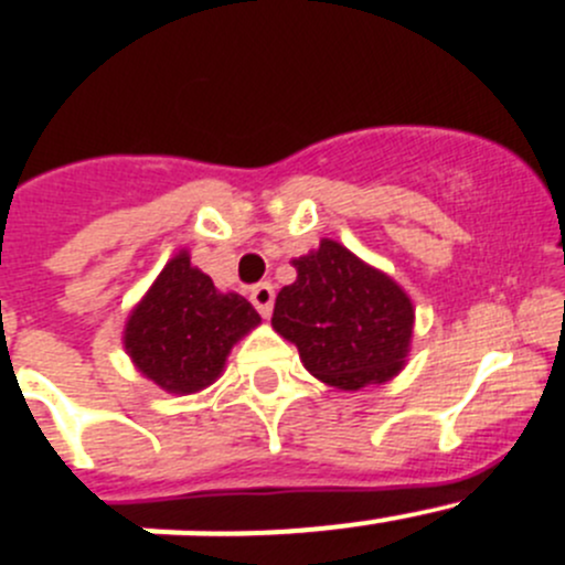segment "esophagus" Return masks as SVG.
<instances>
[{"mask_svg":"<svg viewBox=\"0 0 565 565\" xmlns=\"http://www.w3.org/2000/svg\"><path fill=\"white\" fill-rule=\"evenodd\" d=\"M250 303L256 306V311H259L262 317H270L273 311V298H276V292H273V287L267 281L256 284V287H250Z\"/></svg>","mask_w":565,"mask_h":565,"instance_id":"34e87169","label":"esophagus"}]
</instances>
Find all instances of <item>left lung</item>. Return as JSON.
Wrapping results in <instances>:
<instances>
[{
  "instance_id": "8db88e82",
  "label": "left lung",
  "mask_w": 565,
  "mask_h": 565,
  "mask_svg": "<svg viewBox=\"0 0 565 565\" xmlns=\"http://www.w3.org/2000/svg\"><path fill=\"white\" fill-rule=\"evenodd\" d=\"M292 267L298 278L278 292L273 330L298 347L303 366L341 391L396 377L413 341L407 292L328 237Z\"/></svg>"
}]
</instances>
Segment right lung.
<instances>
[{"instance_id":"add662e5","label":"right lung","mask_w":565,"mask_h":565,"mask_svg":"<svg viewBox=\"0 0 565 565\" xmlns=\"http://www.w3.org/2000/svg\"><path fill=\"white\" fill-rule=\"evenodd\" d=\"M259 322L243 295L218 292L180 250L130 311L122 344L158 388L188 396L221 377L232 347Z\"/></svg>"}]
</instances>
